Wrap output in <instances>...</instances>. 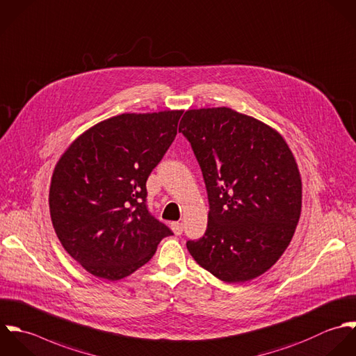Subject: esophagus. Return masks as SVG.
<instances>
[{"instance_id":"esophagus-1","label":"esophagus","mask_w":356,"mask_h":356,"mask_svg":"<svg viewBox=\"0 0 356 356\" xmlns=\"http://www.w3.org/2000/svg\"><path fill=\"white\" fill-rule=\"evenodd\" d=\"M171 229H172V232L178 236V235H181V234H182V231H184V225H182L181 222H171Z\"/></svg>"}]
</instances>
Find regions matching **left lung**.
I'll return each mask as SVG.
<instances>
[{"label":"left lung","instance_id":"obj_1","mask_svg":"<svg viewBox=\"0 0 356 356\" xmlns=\"http://www.w3.org/2000/svg\"><path fill=\"white\" fill-rule=\"evenodd\" d=\"M179 131L191 142L209 196L204 236L186 247L227 283L265 273L284 252L301 214L302 185L283 136L229 108L185 112Z\"/></svg>","mask_w":356,"mask_h":356}]
</instances>
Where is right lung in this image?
Returning a JSON list of instances; mask_svg holds the SVG:
<instances>
[{"label":"right lung","instance_id":"obj_1","mask_svg":"<svg viewBox=\"0 0 356 356\" xmlns=\"http://www.w3.org/2000/svg\"><path fill=\"white\" fill-rule=\"evenodd\" d=\"M182 111L122 113L83 132L55 165L54 229L91 275L120 280L172 232L146 206V181L175 139Z\"/></svg>","mask_w":356,"mask_h":356}]
</instances>
